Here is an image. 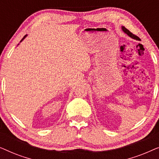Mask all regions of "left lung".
I'll use <instances>...</instances> for the list:
<instances>
[{"label":"left lung","mask_w":159,"mask_h":159,"mask_svg":"<svg viewBox=\"0 0 159 159\" xmlns=\"http://www.w3.org/2000/svg\"><path fill=\"white\" fill-rule=\"evenodd\" d=\"M121 30H122V31L125 32V33H126L127 34L128 36H129L130 38H132V39H134V40H140V39L138 38V36H136V35H134V34H133L132 33V32H130L129 30H128L127 28H125V27H121Z\"/></svg>","instance_id":"obj_1"}]
</instances>
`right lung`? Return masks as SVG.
I'll use <instances>...</instances> for the list:
<instances>
[{
	"label": "right lung",
	"mask_w": 159,
	"mask_h": 159,
	"mask_svg": "<svg viewBox=\"0 0 159 159\" xmlns=\"http://www.w3.org/2000/svg\"><path fill=\"white\" fill-rule=\"evenodd\" d=\"M27 34H26V35H25V37H24V38H23L22 39H21V41H20V43H21V41H22V40H24V39H25V38H26V37H27Z\"/></svg>",
	"instance_id": "1"
}]
</instances>
